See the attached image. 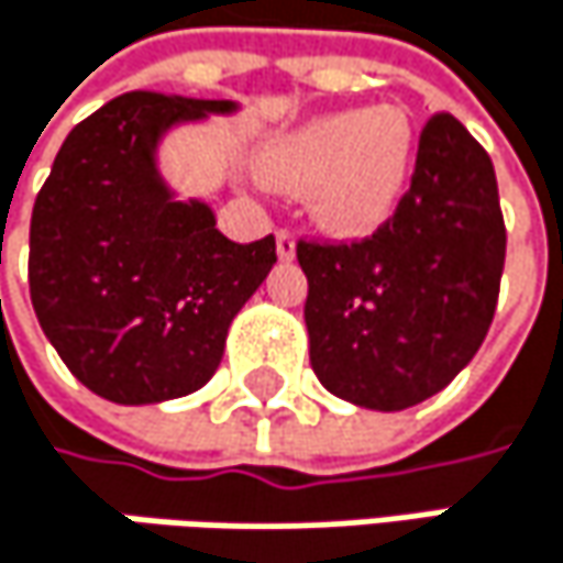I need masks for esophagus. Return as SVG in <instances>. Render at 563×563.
<instances>
[{
	"label": "esophagus",
	"instance_id": "1",
	"mask_svg": "<svg viewBox=\"0 0 563 563\" xmlns=\"http://www.w3.org/2000/svg\"><path fill=\"white\" fill-rule=\"evenodd\" d=\"M277 257L280 261H292L296 257V241H292V234L289 231H277Z\"/></svg>",
	"mask_w": 563,
	"mask_h": 563
}]
</instances>
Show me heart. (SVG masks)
Masks as SVG:
<instances>
[{
    "label": "heart",
    "instance_id": "b5f03b06",
    "mask_svg": "<svg viewBox=\"0 0 563 563\" xmlns=\"http://www.w3.org/2000/svg\"><path fill=\"white\" fill-rule=\"evenodd\" d=\"M417 136L407 110L378 103L316 117L267 143L271 185L309 192L312 221L335 238H365L388 224L407 195Z\"/></svg>",
    "mask_w": 563,
    "mask_h": 563
}]
</instances>
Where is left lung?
<instances>
[{
    "instance_id": "8db88e82",
    "label": "left lung",
    "mask_w": 563,
    "mask_h": 563,
    "mask_svg": "<svg viewBox=\"0 0 563 563\" xmlns=\"http://www.w3.org/2000/svg\"><path fill=\"white\" fill-rule=\"evenodd\" d=\"M296 257L322 388L368 410L433 397L473 362L496 316L506 221L489 153L456 117L433 113L391 221L352 244L299 241Z\"/></svg>"
}]
</instances>
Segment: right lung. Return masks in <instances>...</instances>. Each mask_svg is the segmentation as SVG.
<instances>
[{"label":"right lung","instance_id":"right-lung-1","mask_svg":"<svg viewBox=\"0 0 563 563\" xmlns=\"http://www.w3.org/2000/svg\"><path fill=\"white\" fill-rule=\"evenodd\" d=\"M234 110V100L123 93L67 133L35 198V316L70 375L113 404L208 385L231 319L277 264L274 234L228 241L214 211L178 201L156 166L172 126Z\"/></svg>","mask_w":563,"mask_h":563}]
</instances>
